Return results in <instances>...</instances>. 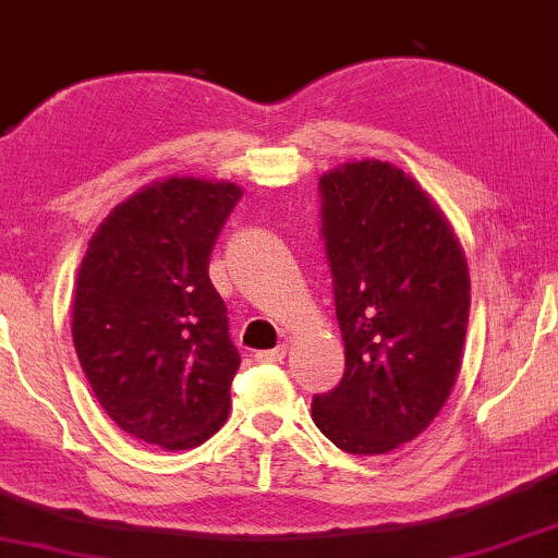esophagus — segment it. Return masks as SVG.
Listing matches in <instances>:
<instances>
[{"mask_svg":"<svg viewBox=\"0 0 558 558\" xmlns=\"http://www.w3.org/2000/svg\"><path fill=\"white\" fill-rule=\"evenodd\" d=\"M254 359H257L259 364H278V361H283V359H286V345L267 348V351L254 353Z\"/></svg>","mask_w":558,"mask_h":558,"instance_id":"esophagus-1","label":"esophagus"}]
</instances>
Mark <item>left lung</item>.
<instances>
[{"label":"left lung","instance_id":"8db88e82","mask_svg":"<svg viewBox=\"0 0 558 558\" xmlns=\"http://www.w3.org/2000/svg\"><path fill=\"white\" fill-rule=\"evenodd\" d=\"M319 199L345 372L314 395L312 418L343 452L385 454L452 392L471 275L445 215L395 166H340L319 179Z\"/></svg>","mask_w":558,"mask_h":558}]
</instances>
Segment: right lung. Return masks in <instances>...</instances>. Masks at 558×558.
I'll return each mask as SVG.
<instances>
[{
	"label": "right lung",
	"instance_id": "right-lung-1",
	"mask_svg": "<svg viewBox=\"0 0 558 558\" xmlns=\"http://www.w3.org/2000/svg\"><path fill=\"white\" fill-rule=\"evenodd\" d=\"M241 190L169 179L113 207L77 270L72 340L93 395L134 439L203 445L228 418L239 351L207 275Z\"/></svg>",
	"mask_w": 558,
	"mask_h": 558
}]
</instances>
